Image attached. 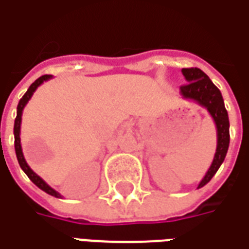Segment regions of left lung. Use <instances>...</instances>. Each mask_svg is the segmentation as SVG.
<instances>
[{"instance_id":"8db88e82","label":"left lung","mask_w":249,"mask_h":249,"mask_svg":"<svg viewBox=\"0 0 249 249\" xmlns=\"http://www.w3.org/2000/svg\"><path fill=\"white\" fill-rule=\"evenodd\" d=\"M182 75L188 84L180 87V95L187 101L196 102L199 106L207 109L213 117L217 128V150L214 154V160L211 162L206 176L199 182L197 188L204 187L214 177L219 166L222 165L228 148H229V117L225 109L224 98L217 86L210 80V77L199 68H184Z\"/></svg>"}]
</instances>
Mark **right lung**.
Instances as JSON below:
<instances>
[{"instance_id": "1", "label": "right lung", "mask_w": 249, "mask_h": 249, "mask_svg": "<svg viewBox=\"0 0 249 249\" xmlns=\"http://www.w3.org/2000/svg\"><path fill=\"white\" fill-rule=\"evenodd\" d=\"M53 76L52 75H43L40 76L39 79H36L35 82L32 83L31 86H30V89H27V92H25L23 98L20 99V102L18 105V116H16V120H15V128H13V135H15V151H16V157H18V165L20 167L23 169V172H24L27 176H28V178L31 180L38 188H40L42 191H45L46 194L49 195L54 196V197H62V196L53 189L49 184H47L43 178H40L38 174L35 173L34 170H32L31 167L28 166V163H27V160H25L24 155H23V150H21V143H20V126H21V116H23V110H24L25 105L28 103V101L31 99V96L34 95V92L36 91V89L39 87L40 84L43 82H47V80H50Z\"/></svg>"}]
</instances>
